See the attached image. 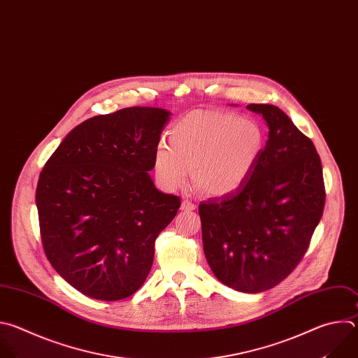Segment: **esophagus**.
Returning <instances> with one entry per match:
<instances>
[{"label":"esophagus","instance_id":"34e87169","mask_svg":"<svg viewBox=\"0 0 358 358\" xmlns=\"http://www.w3.org/2000/svg\"><path fill=\"white\" fill-rule=\"evenodd\" d=\"M180 208L183 210V211H192V210H194L196 208V204L192 201V200H183L182 201V204H180Z\"/></svg>","mask_w":358,"mask_h":358}]
</instances>
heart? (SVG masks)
I'll use <instances>...</instances> for the list:
<instances>
[{"label": "heart", "instance_id": "b5f03b06", "mask_svg": "<svg viewBox=\"0 0 358 358\" xmlns=\"http://www.w3.org/2000/svg\"><path fill=\"white\" fill-rule=\"evenodd\" d=\"M154 154V169L169 190L193 180L204 192L226 196L251 176L265 145L261 125L247 117L214 110H194L176 121Z\"/></svg>", "mask_w": 358, "mask_h": 358}]
</instances>
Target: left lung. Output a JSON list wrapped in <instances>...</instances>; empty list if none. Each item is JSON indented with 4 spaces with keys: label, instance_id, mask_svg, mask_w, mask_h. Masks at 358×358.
I'll use <instances>...</instances> for the list:
<instances>
[{
    "label": "left lung",
    "instance_id": "left-lung-1",
    "mask_svg": "<svg viewBox=\"0 0 358 358\" xmlns=\"http://www.w3.org/2000/svg\"><path fill=\"white\" fill-rule=\"evenodd\" d=\"M268 125V141L248 180L199 204L206 259L216 278L245 292L268 291L305 255L324 207L313 142L272 104H248Z\"/></svg>",
    "mask_w": 358,
    "mask_h": 358
}]
</instances>
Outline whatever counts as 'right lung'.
Segmentation results:
<instances>
[{
  "label": "right lung",
  "mask_w": 358,
  "mask_h": 358,
  "mask_svg": "<svg viewBox=\"0 0 358 358\" xmlns=\"http://www.w3.org/2000/svg\"><path fill=\"white\" fill-rule=\"evenodd\" d=\"M171 113L129 107L71 129L45 164L36 187L41 237L55 271L99 301H120L145 282L155 240L180 199L150 172Z\"/></svg>",
  "instance_id": "right-lung-1"
}]
</instances>
